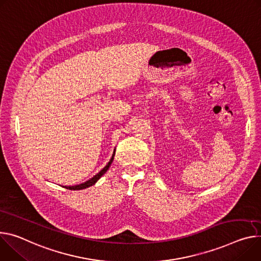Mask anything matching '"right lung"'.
I'll return each mask as SVG.
<instances>
[{"instance_id":"obj_1","label":"right lung","mask_w":261,"mask_h":261,"mask_svg":"<svg viewBox=\"0 0 261 261\" xmlns=\"http://www.w3.org/2000/svg\"><path fill=\"white\" fill-rule=\"evenodd\" d=\"M114 154H115V152L112 154V157L110 158L109 162L106 164V167H105L103 170H101L97 175H94L92 178H90L89 180H87V181H85V182H83V183H81V184L72 185V186H62V187H65L66 189H73V191H80V189H84V188H87V187H89V186H91V185H93V184H96L97 181L108 171L109 167H110L112 161H113Z\"/></svg>"}]
</instances>
